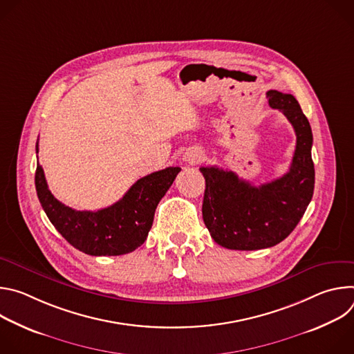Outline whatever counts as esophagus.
<instances>
[{"label":"esophagus","mask_w":354,"mask_h":354,"mask_svg":"<svg viewBox=\"0 0 354 354\" xmlns=\"http://www.w3.org/2000/svg\"><path fill=\"white\" fill-rule=\"evenodd\" d=\"M203 158H205V154L201 153L200 149H196V148H190L183 154V161H186L187 164H192V165L198 164Z\"/></svg>","instance_id":"esophagus-1"}]
</instances>
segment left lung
<instances>
[{
    "label": "left lung",
    "mask_w": 354,
    "mask_h": 354,
    "mask_svg": "<svg viewBox=\"0 0 354 354\" xmlns=\"http://www.w3.org/2000/svg\"><path fill=\"white\" fill-rule=\"evenodd\" d=\"M266 95L270 108L288 119L297 136L288 172L254 186L231 171L200 168L206 179L203 220L212 238L227 249L255 250L277 245L297 227L314 194L310 122L291 93L270 89Z\"/></svg>",
    "instance_id": "1"
}]
</instances>
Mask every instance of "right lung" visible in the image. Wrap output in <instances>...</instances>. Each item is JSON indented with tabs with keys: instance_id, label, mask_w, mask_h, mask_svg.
Returning <instances> with one entry per match:
<instances>
[{
	"instance_id": "obj_1",
	"label": "right lung",
	"mask_w": 354,
	"mask_h": 354,
	"mask_svg": "<svg viewBox=\"0 0 354 354\" xmlns=\"http://www.w3.org/2000/svg\"><path fill=\"white\" fill-rule=\"evenodd\" d=\"M179 171L178 167H169L149 174L138 179L115 205L97 212H78L59 201L48 190L39 162L35 185L46 216L67 242L91 257H118L144 243L160 200Z\"/></svg>"
}]
</instances>
